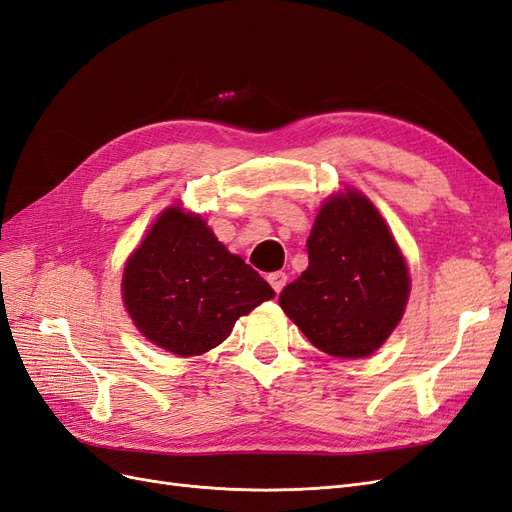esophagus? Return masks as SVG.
Returning <instances> with one entry per match:
<instances>
[{
  "mask_svg": "<svg viewBox=\"0 0 512 512\" xmlns=\"http://www.w3.org/2000/svg\"><path fill=\"white\" fill-rule=\"evenodd\" d=\"M268 280H270V285H272V289H274L276 293H280V291H283V287L287 285V280H289V276H287L285 272H272V274L268 276Z\"/></svg>",
  "mask_w": 512,
  "mask_h": 512,
  "instance_id": "esophagus-1",
  "label": "esophagus"
}]
</instances>
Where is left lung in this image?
<instances>
[{
  "label": "left lung",
  "instance_id": "left-lung-1",
  "mask_svg": "<svg viewBox=\"0 0 512 512\" xmlns=\"http://www.w3.org/2000/svg\"><path fill=\"white\" fill-rule=\"evenodd\" d=\"M306 246L308 268L280 291V308L319 351L372 355L402 321L410 293L389 225L366 195L344 189L321 206Z\"/></svg>",
  "mask_w": 512,
  "mask_h": 512
}]
</instances>
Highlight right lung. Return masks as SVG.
<instances>
[{
  "label": "right lung",
  "mask_w": 512,
  "mask_h": 512,
  "mask_svg": "<svg viewBox=\"0 0 512 512\" xmlns=\"http://www.w3.org/2000/svg\"><path fill=\"white\" fill-rule=\"evenodd\" d=\"M121 287L138 332L178 357L219 346L236 319L274 298L266 280L180 204L163 210L129 255Z\"/></svg>",
  "instance_id": "right-lung-1"
}]
</instances>
